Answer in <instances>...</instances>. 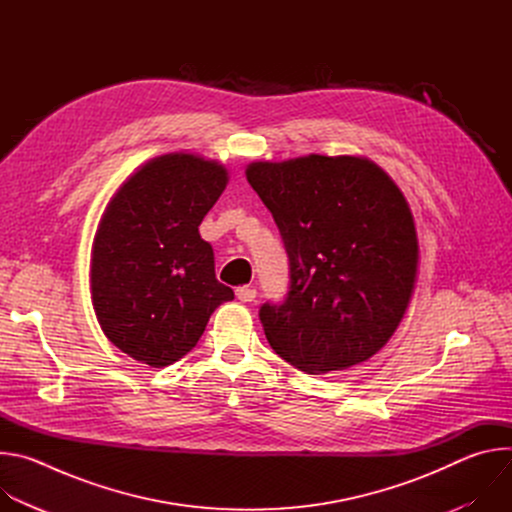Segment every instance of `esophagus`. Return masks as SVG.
I'll return each instance as SVG.
<instances>
[{"label":"esophagus","mask_w":512,"mask_h":512,"mask_svg":"<svg viewBox=\"0 0 512 512\" xmlns=\"http://www.w3.org/2000/svg\"><path fill=\"white\" fill-rule=\"evenodd\" d=\"M237 298L241 302H253L257 298V289L255 287H249V285H243V287H237Z\"/></svg>","instance_id":"1"}]
</instances>
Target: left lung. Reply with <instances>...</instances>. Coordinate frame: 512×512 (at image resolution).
I'll return each mask as SVG.
<instances>
[{"instance_id":"1","label":"left lung","mask_w":512,"mask_h":512,"mask_svg":"<svg viewBox=\"0 0 512 512\" xmlns=\"http://www.w3.org/2000/svg\"><path fill=\"white\" fill-rule=\"evenodd\" d=\"M245 174L289 257L285 300L259 310L271 348L310 375L369 360L397 330L417 279L403 192L356 156L253 162Z\"/></svg>"}]
</instances>
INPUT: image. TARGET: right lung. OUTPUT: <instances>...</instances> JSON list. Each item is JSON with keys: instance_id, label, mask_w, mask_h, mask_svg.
I'll return each instance as SVG.
<instances>
[{"instance_id": "right-lung-1", "label": "right lung", "mask_w": 512, "mask_h": 512, "mask_svg": "<svg viewBox=\"0 0 512 512\" xmlns=\"http://www.w3.org/2000/svg\"><path fill=\"white\" fill-rule=\"evenodd\" d=\"M227 184L221 164L166 154L131 174L101 216L91 257L97 320L119 350L154 369L188 354L210 314L235 298L198 233Z\"/></svg>"}]
</instances>
